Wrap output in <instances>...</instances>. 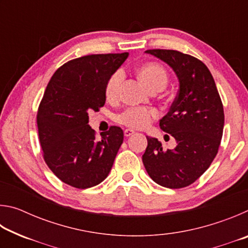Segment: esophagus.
Segmentation results:
<instances>
[{"instance_id":"esophagus-1","label":"esophagus","mask_w":248,"mask_h":248,"mask_svg":"<svg viewBox=\"0 0 248 248\" xmlns=\"http://www.w3.org/2000/svg\"><path fill=\"white\" fill-rule=\"evenodd\" d=\"M124 137H130V136H132V134L134 133V131L133 130H131V129H125L124 131Z\"/></svg>"}]
</instances>
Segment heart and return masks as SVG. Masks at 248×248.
<instances>
[{"instance_id": "obj_1", "label": "heart", "mask_w": 248, "mask_h": 248, "mask_svg": "<svg viewBox=\"0 0 248 248\" xmlns=\"http://www.w3.org/2000/svg\"><path fill=\"white\" fill-rule=\"evenodd\" d=\"M139 78L151 90L164 89L167 83V73L165 69L156 62H148L138 69ZM124 74L121 70H117L107 79L105 86V95L107 99L115 100L119 97ZM158 117L157 109L153 107H128L116 115L117 123L130 129H144Z\"/></svg>"}]
</instances>
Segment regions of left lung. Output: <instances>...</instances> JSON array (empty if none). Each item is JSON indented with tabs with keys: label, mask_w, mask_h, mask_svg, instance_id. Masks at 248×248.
<instances>
[{
	"label": "left lung",
	"mask_w": 248,
	"mask_h": 248,
	"mask_svg": "<svg viewBox=\"0 0 248 248\" xmlns=\"http://www.w3.org/2000/svg\"><path fill=\"white\" fill-rule=\"evenodd\" d=\"M145 52L174 70L179 90L170 111L159 120V127L177 145L164 151L157 139L146 137L148 146L142 161L155 183L178 189L195 183L215 159L223 134V105L212 74L202 61L176 50Z\"/></svg>",
	"instance_id": "1"
}]
</instances>
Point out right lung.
I'll list each match as a JSON object with an SVG mask.
<instances>
[{
  "label": "right lung",
  "instance_id": "obj_1",
  "mask_svg": "<svg viewBox=\"0 0 248 248\" xmlns=\"http://www.w3.org/2000/svg\"><path fill=\"white\" fill-rule=\"evenodd\" d=\"M128 52L90 54L60 66L50 79L37 112L39 142L45 162L70 186L86 189L107 177L124 142V131L111 125L96 139L89 112L106 102L109 77Z\"/></svg>",
  "mask_w": 248,
  "mask_h": 248
}]
</instances>
